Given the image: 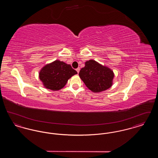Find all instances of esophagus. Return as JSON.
Here are the masks:
<instances>
[{"instance_id":"34e87169","label":"esophagus","mask_w":158,"mask_h":158,"mask_svg":"<svg viewBox=\"0 0 158 158\" xmlns=\"http://www.w3.org/2000/svg\"><path fill=\"white\" fill-rule=\"evenodd\" d=\"M76 71H77V73H79V71H80V68H77V69H76Z\"/></svg>"}]
</instances>
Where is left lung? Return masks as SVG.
<instances>
[{"instance_id": "obj_1", "label": "left lung", "mask_w": 158, "mask_h": 158, "mask_svg": "<svg viewBox=\"0 0 158 158\" xmlns=\"http://www.w3.org/2000/svg\"><path fill=\"white\" fill-rule=\"evenodd\" d=\"M79 75L85 85L94 92H99L110 88L113 83L114 73L109 68L103 66L95 60L85 63Z\"/></svg>"}]
</instances>
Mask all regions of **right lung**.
Segmentation results:
<instances>
[{
  "instance_id": "add662e5",
  "label": "right lung",
  "mask_w": 158,
  "mask_h": 158,
  "mask_svg": "<svg viewBox=\"0 0 158 158\" xmlns=\"http://www.w3.org/2000/svg\"><path fill=\"white\" fill-rule=\"evenodd\" d=\"M76 74L77 72L70 64L60 60H55L43 68L39 77L46 88L58 90L63 88L68 79Z\"/></svg>"
}]
</instances>
